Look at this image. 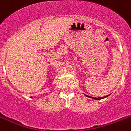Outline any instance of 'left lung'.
Masks as SVG:
<instances>
[{
	"instance_id": "obj_1",
	"label": "left lung",
	"mask_w": 131,
	"mask_h": 131,
	"mask_svg": "<svg viewBox=\"0 0 131 131\" xmlns=\"http://www.w3.org/2000/svg\"><path fill=\"white\" fill-rule=\"evenodd\" d=\"M87 97H90V96H88L87 95H85ZM107 96H104V97H101V98H94V97H92V98H94V99H95V100H100V99H102V98H106V97H107ZM90 98H92V97H90Z\"/></svg>"
}]
</instances>
